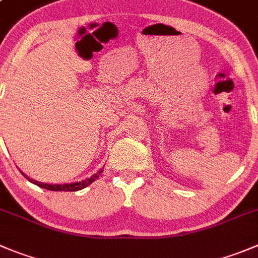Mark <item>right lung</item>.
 Listing matches in <instances>:
<instances>
[{"label":"right lung","mask_w":258,"mask_h":258,"mask_svg":"<svg viewBox=\"0 0 258 258\" xmlns=\"http://www.w3.org/2000/svg\"><path fill=\"white\" fill-rule=\"evenodd\" d=\"M102 171H104V168H101V170L97 171L95 175H92L91 177L88 178H85V180L82 181H77V182H71V183H44V182H39V181L36 180H33V178L28 177V176L25 175L24 172H20L23 173L24 176H25L26 178H28L30 182H33L34 185L39 186V187L41 188H46V190H50V191H78V190H82V188L87 187L88 185H91V183L94 182L95 180H96L97 177H99L100 175L102 173Z\"/></svg>","instance_id":"add662e5"}]
</instances>
